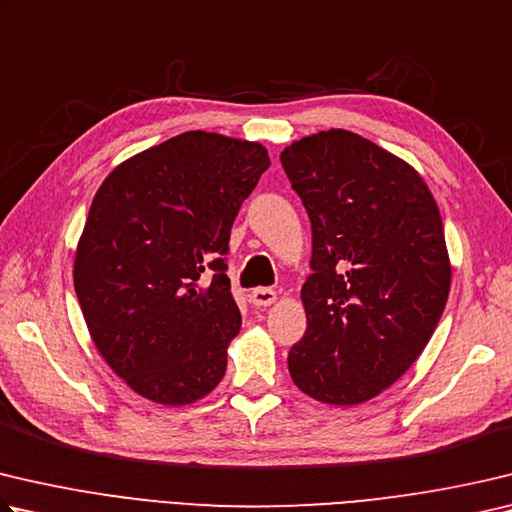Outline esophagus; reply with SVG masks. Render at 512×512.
Returning <instances> with one entry per match:
<instances>
[{
  "label": "esophagus",
  "mask_w": 512,
  "mask_h": 512,
  "mask_svg": "<svg viewBox=\"0 0 512 512\" xmlns=\"http://www.w3.org/2000/svg\"><path fill=\"white\" fill-rule=\"evenodd\" d=\"M275 300H277V293L273 291V288L259 286L253 293H250V302H253L255 306H271Z\"/></svg>",
  "instance_id": "1"
}]
</instances>
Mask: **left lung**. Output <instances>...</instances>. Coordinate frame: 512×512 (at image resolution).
I'll use <instances>...</instances> for the list:
<instances>
[{"instance_id": "1", "label": "left lung", "mask_w": 512, "mask_h": 512, "mask_svg": "<svg viewBox=\"0 0 512 512\" xmlns=\"http://www.w3.org/2000/svg\"><path fill=\"white\" fill-rule=\"evenodd\" d=\"M280 161L313 232L288 374L315 401L360 405L414 365L441 320L452 282L441 212L410 163L347 129L304 136Z\"/></svg>"}]
</instances>
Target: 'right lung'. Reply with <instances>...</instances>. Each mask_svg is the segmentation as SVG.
<instances>
[{"instance_id": "right-lung-1", "label": "right lung", "mask_w": 512, "mask_h": 512, "mask_svg": "<svg viewBox=\"0 0 512 512\" xmlns=\"http://www.w3.org/2000/svg\"><path fill=\"white\" fill-rule=\"evenodd\" d=\"M271 159L264 145L185 132L114 167L91 201L73 286L100 356L159 405L199 401L241 327L230 228Z\"/></svg>"}]
</instances>
